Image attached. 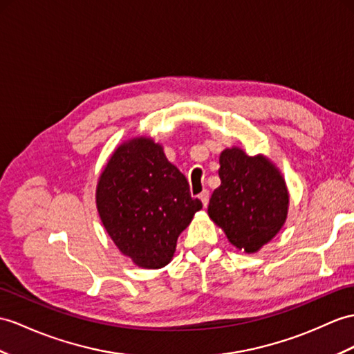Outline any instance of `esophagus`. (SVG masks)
<instances>
[{
	"label": "esophagus",
	"instance_id": "1",
	"mask_svg": "<svg viewBox=\"0 0 354 354\" xmlns=\"http://www.w3.org/2000/svg\"><path fill=\"white\" fill-rule=\"evenodd\" d=\"M198 198H200L201 203L204 207H207V204H209V198H210V194L209 191H203L200 195H198Z\"/></svg>",
	"mask_w": 354,
	"mask_h": 354
}]
</instances>
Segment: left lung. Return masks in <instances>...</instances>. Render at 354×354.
<instances>
[{
    "label": "left lung",
    "instance_id": "obj_1",
    "mask_svg": "<svg viewBox=\"0 0 354 354\" xmlns=\"http://www.w3.org/2000/svg\"><path fill=\"white\" fill-rule=\"evenodd\" d=\"M219 165L221 186L213 191L207 213L232 246L255 254L287 221L286 178L264 154L249 156L240 147L223 150Z\"/></svg>",
    "mask_w": 354,
    "mask_h": 354
}]
</instances>
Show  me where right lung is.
Masks as SVG:
<instances>
[{"mask_svg":"<svg viewBox=\"0 0 354 354\" xmlns=\"http://www.w3.org/2000/svg\"><path fill=\"white\" fill-rule=\"evenodd\" d=\"M96 207L120 252L142 269H162L203 204L191 196L186 177L162 145L135 136L120 144L103 167Z\"/></svg>","mask_w":354,"mask_h":354,"instance_id":"add662e5","label":"right lung"}]
</instances>
